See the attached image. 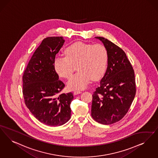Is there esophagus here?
<instances>
[{
	"mask_svg": "<svg viewBox=\"0 0 158 158\" xmlns=\"http://www.w3.org/2000/svg\"><path fill=\"white\" fill-rule=\"evenodd\" d=\"M82 92L81 91V90H75L74 92H73V94L75 95H77V94H81Z\"/></svg>",
	"mask_w": 158,
	"mask_h": 158,
	"instance_id": "obj_1",
	"label": "esophagus"
}]
</instances>
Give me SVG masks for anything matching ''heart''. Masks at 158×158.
I'll return each instance as SVG.
<instances>
[{
  "instance_id": "heart-1",
  "label": "heart",
  "mask_w": 158,
  "mask_h": 158,
  "mask_svg": "<svg viewBox=\"0 0 158 158\" xmlns=\"http://www.w3.org/2000/svg\"><path fill=\"white\" fill-rule=\"evenodd\" d=\"M65 56L55 57L53 66L57 73L68 79L77 66V72L68 82L70 90L85 89L90 81H96L103 76L106 70L108 52L101 44L75 42L64 51Z\"/></svg>"
}]
</instances>
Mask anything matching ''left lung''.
Masks as SVG:
<instances>
[{
	"label": "left lung",
	"mask_w": 158,
	"mask_h": 158,
	"mask_svg": "<svg viewBox=\"0 0 158 158\" xmlns=\"http://www.w3.org/2000/svg\"><path fill=\"white\" fill-rule=\"evenodd\" d=\"M101 40L108 52L107 69L92 95L91 116L96 122L112 124L127 112L136 94L135 73L126 53L106 38Z\"/></svg>",
	"instance_id": "8db88e82"
}]
</instances>
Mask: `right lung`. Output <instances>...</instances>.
<instances>
[{
    "instance_id": "obj_1",
    "label": "right lung",
    "mask_w": 158,
    "mask_h": 158,
    "mask_svg": "<svg viewBox=\"0 0 158 158\" xmlns=\"http://www.w3.org/2000/svg\"><path fill=\"white\" fill-rule=\"evenodd\" d=\"M63 37L44 39L34 52L23 75V94L26 105L40 122L61 126L71 117L73 94H59L64 84L59 80L53 66L62 47Z\"/></svg>"
}]
</instances>
